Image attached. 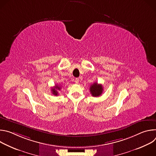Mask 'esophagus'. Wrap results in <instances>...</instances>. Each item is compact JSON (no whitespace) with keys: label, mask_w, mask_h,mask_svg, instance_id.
Wrapping results in <instances>:
<instances>
[{"label":"esophagus","mask_w":156,"mask_h":156,"mask_svg":"<svg viewBox=\"0 0 156 156\" xmlns=\"http://www.w3.org/2000/svg\"><path fill=\"white\" fill-rule=\"evenodd\" d=\"M79 81H80L79 78H76V79L75 80V83H76V84H78V83H79Z\"/></svg>","instance_id":"34e87169"}]
</instances>
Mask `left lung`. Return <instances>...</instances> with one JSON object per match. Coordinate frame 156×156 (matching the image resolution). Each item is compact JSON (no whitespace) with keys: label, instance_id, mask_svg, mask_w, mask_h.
Listing matches in <instances>:
<instances>
[{"label":"left lung","instance_id":"obj_1","mask_svg":"<svg viewBox=\"0 0 156 156\" xmlns=\"http://www.w3.org/2000/svg\"><path fill=\"white\" fill-rule=\"evenodd\" d=\"M90 93L91 95L94 97H98L101 96L103 91V87L102 84H99L98 83L95 82L94 84H91L90 86Z\"/></svg>","mask_w":156,"mask_h":156}]
</instances>
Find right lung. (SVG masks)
I'll return each mask as SVG.
<instances>
[{
	"label": "right lung",
	"mask_w": 156,
	"mask_h": 156,
	"mask_svg": "<svg viewBox=\"0 0 156 156\" xmlns=\"http://www.w3.org/2000/svg\"><path fill=\"white\" fill-rule=\"evenodd\" d=\"M61 89V86H58V85H55V87H52V93L55 95V96H58V91L57 90H60Z\"/></svg>",
	"instance_id": "add662e5"
}]
</instances>
